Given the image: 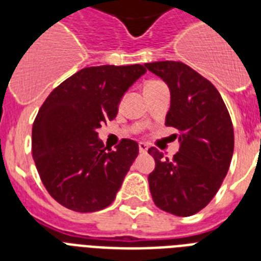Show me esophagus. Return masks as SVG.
Returning a JSON list of instances; mask_svg holds the SVG:
<instances>
[{"instance_id":"obj_1","label":"esophagus","mask_w":261,"mask_h":261,"mask_svg":"<svg viewBox=\"0 0 261 261\" xmlns=\"http://www.w3.org/2000/svg\"><path fill=\"white\" fill-rule=\"evenodd\" d=\"M138 146H139V151H141V153H146L147 149H149V147H147L146 143H143V142L139 143Z\"/></svg>"}]
</instances>
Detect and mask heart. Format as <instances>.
<instances>
[{
	"instance_id": "1",
	"label": "heart",
	"mask_w": 261,
	"mask_h": 261,
	"mask_svg": "<svg viewBox=\"0 0 261 261\" xmlns=\"http://www.w3.org/2000/svg\"><path fill=\"white\" fill-rule=\"evenodd\" d=\"M155 84H160V83H157V81H149V83L145 85V89H146V88H149V87H153V85H155Z\"/></svg>"
}]
</instances>
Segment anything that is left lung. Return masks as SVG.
I'll return each mask as SVG.
<instances>
[{
  "label": "left lung",
  "instance_id": "1",
  "mask_svg": "<svg viewBox=\"0 0 261 261\" xmlns=\"http://www.w3.org/2000/svg\"><path fill=\"white\" fill-rule=\"evenodd\" d=\"M145 66L169 88L165 124L181 133L173 160L149 149L155 161L147 178L151 198L161 210L190 217L210 203L229 171L234 149L230 115L217 88L186 63L161 61Z\"/></svg>",
  "mask_w": 261,
  "mask_h": 261
}]
</instances>
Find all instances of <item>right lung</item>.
Here are the masks:
<instances>
[{"label": "right lung", "mask_w": 261, "mask_h": 261, "mask_svg": "<svg viewBox=\"0 0 261 261\" xmlns=\"http://www.w3.org/2000/svg\"><path fill=\"white\" fill-rule=\"evenodd\" d=\"M142 65L85 67L55 88L32 127V155L48 194L66 208L92 213L114 202L138 157V143L122 139L107 150L97 130L118 115Z\"/></svg>", "instance_id": "obj_1"}]
</instances>
